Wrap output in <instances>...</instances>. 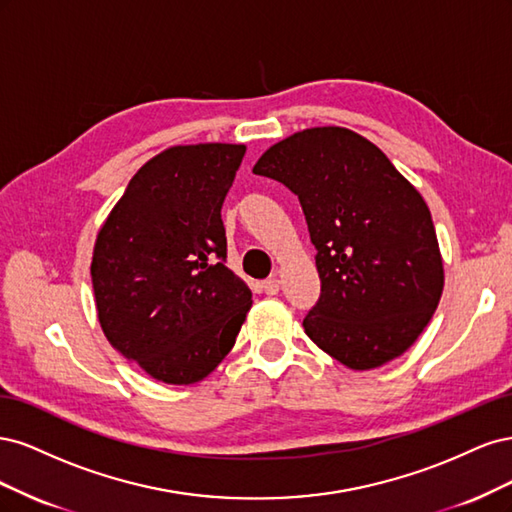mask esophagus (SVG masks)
Here are the masks:
<instances>
[{
  "mask_svg": "<svg viewBox=\"0 0 512 512\" xmlns=\"http://www.w3.org/2000/svg\"><path fill=\"white\" fill-rule=\"evenodd\" d=\"M262 292L269 294V297H273V294L280 292V280H277V277H269V280L262 282Z\"/></svg>",
  "mask_w": 512,
  "mask_h": 512,
  "instance_id": "esophagus-1",
  "label": "esophagus"
}]
</instances>
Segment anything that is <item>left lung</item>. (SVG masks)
Returning <instances> with one entry per match:
<instances>
[{
  "instance_id": "left-lung-1",
  "label": "left lung",
  "mask_w": 512,
  "mask_h": 512,
  "mask_svg": "<svg viewBox=\"0 0 512 512\" xmlns=\"http://www.w3.org/2000/svg\"><path fill=\"white\" fill-rule=\"evenodd\" d=\"M254 173L299 196L316 245L312 342L350 369L404 354L440 303L444 269L429 207L367 138L309 128L262 153Z\"/></svg>"
}]
</instances>
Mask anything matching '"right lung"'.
<instances>
[{"instance_id": "add662e5", "label": "right lung", "mask_w": 512, "mask_h": 512, "mask_svg": "<svg viewBox=\"0 0 512 512\" xmlns=\"http://www.w3.org/2000/svg\"><path fill=\"white\" fill-rule=\"evenodd\" d=\"M245 145L170 147L130 179L102 224L96 309L111 346L151 378L194 384L235 346L252 290L226 262L222 205Z\"/></svg>"}]
</instances>
